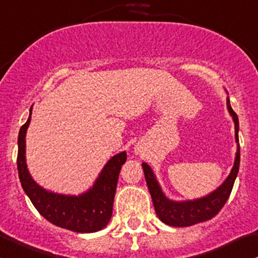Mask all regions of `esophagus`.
Masks as SVG:
<instances>
[{
	"instance_id": "esophagus-1",
	"label": "esophagus",
	"mask_w": 258,
	"mask_h": 258,
	"mask_svg": "<svg viewBox=\"0 0 258 258\" xmlns=\"http://www.w3.org/2000/svg\"><path fill=\"white\" fill-rule=\"evenodd\" d=\"M137 153H138V152H137Z\"/></svg>"
}]
</instances>
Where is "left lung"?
Instances as JSON below:
<instances>
[{
    "mask_svg": "<svg viewBox=\"0 0 258 258\" xmlns=\"http://www.w3.org/2000/svg\"><path fill=\"white\" fill-rule=\"evenodd\" d=\"M226 104L227 110H229L230 115L232 116V120H234L235 123V140H236L237 143V151L234 167H232L229 177L225 179L224 183L218 189H215V190L205 195V197L199 198V199L174 202V200H170L165 197L150 165L147 163H142L145 178L146 181H147L148 190H150L157 216L159 218V220L169 225V226L185 227L191 226V225L198 224V222L210 220L221 210L225 203L229 199L230 194H231L235 179L237 177L238 167H240L238 117L235 111L232 110L231 105H230L229 97L226 99Z\"/></svg>",
    "mask_w": 258,
    "mask_h": 258,
    "instance_id": "obj_1",
    "label": "left lung"
}]
</instances>
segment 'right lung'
I'll return each mask as SVG.
<instances>
[{"label": "right lung", "mask_w": 258, "mask_h": 258, "mask_svg": "<svg viewBox=\"0 0 258 258\" xmlns=\"http://www.w3.org/2000/svg\"><path fill=\"white\" fill-rule=\"evenodd\" d=\"M32 107L28 120L18 134L17 168L24 193L40 215L51 224L74 232L100 231L112 215L113 198L121 167L127 158L126 152L117 153L105 164L94 185L85 193L65 195L47 190L33 180L26 163V132L31 123Z\"/></svg>", "instance_id": "obj_1"}]
</instances>
